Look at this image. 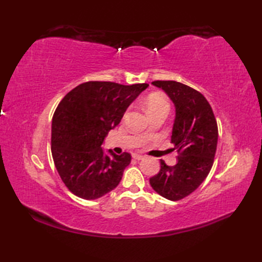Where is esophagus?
Segmentation results:
<instances>
[{
	"instance_id": "esophagus-1",
	"label": "esophagus",
	"mask_w": 262,
	"mask_h": 262,
	"mask_svg": "<svg viewBox=\"0 0 262 262\" xmlns=\"http://www.w3.org/2000/svg\"><path fill=\"white\" fill-rule=\"evenodd\" d=\"M133 158H134L135 160H143V159H144L143 155H141V154H137V153H134V154H133Z\"/></svg>"
}]
</instances>
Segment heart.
Returning <instances> with one entry per match:
<instances>
[{
  "instance_id": "heart-1",
  "label": "heart",
  "mask_w": 262,
  "mask_h": 262,
  "mask_svg": "<svg viewBox=\"0 0 262 262\" xmlns=\"http://www.w3.org/2000/svg\"><path fill=\"white\" fill-rule=\"evenodd\" d=\"M146 110L148 115L160 110H169V102L164 96L160 93H153L146 100Z\"/></svg>"
}]
</instances>
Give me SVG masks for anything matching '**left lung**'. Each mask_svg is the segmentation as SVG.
Wrapping results in <instances>:
<instances>
[{"mask_svg":"<svg viewBox=\"0 0 262 262\" xmlns=\"http://www.w3.org/2000/svg\"><path fill=\"white\" fill-rule=\"evenodd\" d=\"M176 108L171 143L178 152L176 165L161 160V170L149 179L161 196L176 202L202 185L213 166L219 129L210 104L202 93L176 81H154Z\"/></svg>","mask_w":262,"mask_h":262,"instance_id":"obj_1","label":"left lung"}]
</instances>
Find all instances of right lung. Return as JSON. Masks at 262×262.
Masks as SVG:
<instances>
[{"mask_svg": "<svg viewBox=\"0 0 262 262\" xmlns=\"http://www.w3.org/2000/svg\"><path fill=\"white\" fill-rule=\"evenodd\" d=\"M147 86L85 82L59 102L52 122V154L63 182L75 196L98 199L119 185L130 154L104 152L101 145Z\"/></svg>", "mask_w": 262, "mask_h": 262, "instance_id": "obj_1", "label": "right lung"}]
</instances>
